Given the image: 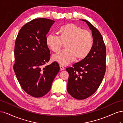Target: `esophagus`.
<instances>
[{
	"label": "esophagus",
	"mask_w": 123,
	"mask_h": 123,
	"mask_svg": "<svg viewBox=\"0 0 123 123\" xmlns=\"http://www.w3.org/2000/svg\"><path fill=\"white\" fill-rule=\"evenodd\" d=\"M60 70H63L65 69L64 67H63L62 65H60Z\"/></svg>",
	"instance_id": "34e87169"
}]
</instances>
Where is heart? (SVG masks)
I'll return each mask as SVG.
<instances>
[{
    "mask_svg": "<svg viewBox=\"0 0 123 123\" xmlns=\"http://www.w3.org/2000/svg\"><path fill=\"white\" fill-rule=\"evenodd\" d=\"M59 37L49 34L46 36L45 43L53 52L60 50L63 44L66 49L55 54L53 60L63 65H66L74 61L82 60L88 56L92 49L93 40L90 31L73 23L60 27Z\"/></svg>",
    "mask_w": 123,
    "mask_h": 123,
    "instance_id": "b5f03b06",
    "label": "heart"
}]
</instances>
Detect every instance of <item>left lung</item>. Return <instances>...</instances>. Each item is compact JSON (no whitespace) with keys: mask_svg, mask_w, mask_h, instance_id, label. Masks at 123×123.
I'll return each mask as SVG.
<instances>
[{"mask_svg":"<svg viewBox=\"0 0 123 123\" xmlns=\"http://www.w3.org/2000/svg\"><path fill=\"white\" fill-rule=\"evenodd\" d=\"M82 20L92 31V49L85 59L66 68L69 74L67 92L78 100L85 99L96 92L106 72V49L102 36L92 23Z\"/></svg>","mask_w":123,"mask_h":123,"instance_id":"1","label":"left lung"}]
</instances>
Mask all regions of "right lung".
<instances>
[{
	"label": "right lung",
	"mask_w": 123,
	"mask_h": 123,
	"mask_svg": "<svg viewBox=\"0 0 123 123\" xmlns=\"http://www.w3.org/2000/svg\"><path fill=\"white\" fill-rule=\"evenodd\" d=\"M54 20L33 19L20 30L14 49V72L22 88L30 96L40 98L48 92L60 70L55 61L49 65L50 54L45 38Z\"/></svg>",
	"instance_id": "1"
}]
</instances>
